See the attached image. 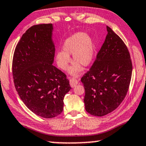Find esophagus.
Wrapping results in <instances>:
<instances>
[{"label":"esophagus","instance_id":"1","mask_svg":"<svg viewBox=\"0 0 146 146\" xmlns=\"http://www.w3.org/2000/svg\"><path fill=\"white\" fill-rule=\"evenodd\" d=\"M69 83H70V86H71L72 88H73V87H75L77 84H78V80L75 78H70Z\"/></svg>","mask_w":146,"mask_h":146}]
</instances>
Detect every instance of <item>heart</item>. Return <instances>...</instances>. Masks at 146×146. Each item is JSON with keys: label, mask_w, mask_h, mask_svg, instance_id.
Wrapping results in <instances>:
<instances>
[{"label": "heart", "mask_w": 146, "mask_h": 146, "mask_svg": "<svg viewBox=\"0 0 146 146\" xmlns=\"http://www.w3.org/2000/svg\"><path fill=\"white\" fill-rule=\"evenodd\" d=\"M96 45L91 37L84 32H78L68 38L62 46V51H58L55 55L57 65L66 71L71 62L70 55H73L74 64L70 73L77 76L82 70L81 65L88 67L93 61L95 55Z\"/></svg>", "instance_id": "obj_1"}]
</instances>
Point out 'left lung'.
I'll return each instance as SVG.
<instances>
[{
  "instance_id": "left-lung-1",
  "label": "left lung",
  "mask_w": 146,
  "mask_h": 146,
  "mask_svg": "<svg viewBox=\"0 0 146 146\" xmlns=\"http://www.w3.org/2000/svg\"><path fill=\"white\" fill-rule=\"evenodd\" d=\"M96 58L81 79L85 89L86 111L102 117L117 108L126 96L132 75L127 46L110 27Z\"/></svg>"
}]
</instances>
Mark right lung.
Wrapping results in <instances>:
<instances>
[{
	"instance_id": "add662e5",
	"label": "right lung",
	"mask_w": 146,
	"mask_h": 146,
	"mask_svg": "<svg viewBox=\"0 0 146 146\" xmlns=\"http://www.w3.org/2000/svg\"><path fill=\"white\" fill-rule=\"evenodd\" d=\"M52 24L29 27L17 44L12 63L15 87L27 108L50 119L63 110V99L71 90L69 79L53 65L55 47Z\"/></svg>"
}]
</instances>
